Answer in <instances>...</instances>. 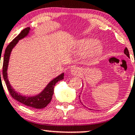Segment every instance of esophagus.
Segmentation results:
<instances>
[{
  "mask_svg": "<svg viewBox=\"0 0 135 135\" xmlns=\"http://www.w3.org/2000/svg\"><path fill=\"white\" fill-rule=\"evenodd\" d=\"M82 72V70L79 66H74L71 68L70 69V73L74 75H79Z\"/></svg>",
  "mask_w": 135,
  "mask_h": 135,
  "instance_id": "34e87169",
  "label": "esophagus"
}]
</instances>
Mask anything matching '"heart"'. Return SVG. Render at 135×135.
Masks as SVG:
<instances>
[{
  "instance_id": "b5f03b06",
  "label": "heart",
  "mask_w": 135,
  "mask_h": 135,
  "mask_svg": "<svg viewBox=\"0 0 135 135\" xmlns=\"http://www.w3.org/2000/svg\"><path fill=\"white\" fill-rule=\"evenodd\" d=\"M103 50V45L95 38H84L78 41L76 52L79 54H85L90 52L93 56L100 54Z\"/></svg>"
}]
</instances>
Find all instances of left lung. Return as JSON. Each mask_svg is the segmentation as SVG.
<instances>
[{
  "label": "left lung",
  "mask_w": 135,
  "mask_h": 135,
  "mask_svg": "<svg viewBox=\"0 0 135 135\" xmlns=\"http://www.w3.org/2000/svg\"><path fill=\"white\" fill-rule=\"evenodd\" d=\"M124 54H126V55L127 56H128V57H129V51H128V49L126 48V47L125 48V49H124Z\"/></svg>",
  "instance_id": "left-lung-1"
}]
</instances>
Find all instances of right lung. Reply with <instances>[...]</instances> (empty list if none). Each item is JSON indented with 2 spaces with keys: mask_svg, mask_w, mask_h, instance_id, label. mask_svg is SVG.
Instances as JSON below:
<instances>
[{
  "mask_svg": "<svg viewBox=\"0 0 135 135\" xmlns=\"http://www.w3.org/2000/svg\"><path fill=\"white\" fill-rule=\"evenodd\" d=\"M29 30H30V28L29 27H27L26 29H23L21 32L7 45V47L5 50L4 59H3L2 75L4 81H5L6 84L7 90H8L10 95H11V97L13 99L17 100V101L20 102V103L23 104L26 106H29V107L34 108L36 109H41L44 108L49 104L51 103L52 97V95L54 94V86H55L56 83L63 79L64 74H61L59 76L56 77L55 79L52 80L51 82L47 84L45 89L43 90L40 94L36 95L35 96H32V97H26V96H23L20 94H18V93L16 92L13 90L12 87H11V84H9V82L8 81V79H7V70L11 52L12 51L13 47L17 45L18 41L24 38V37H26L28 35Z\"/></svg>",
  "mask_w": 135,
  "mask_h": 135,
  "instance_id": "right-lung-1",
  "label": "right lung"
}]
</instances>
